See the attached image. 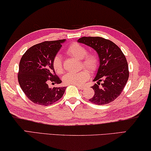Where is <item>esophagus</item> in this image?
Instances as JSON below:
<instances>
[{"label": "esophagus", "mask_w": 151, "mask_h": 151, "mask_svg": "<svg viewBox=\"0 0 151 151\" xmlns=\"http://www.w3.org/2000/svg\"><path fill=\"white\" fill-rule=\"evenodd\" d=\"M76 87L79 88L80 89H82V88H83V87H83V86H82V85H76Z\"/></svg>", "instance_id": "obj_1"}]
</instances>
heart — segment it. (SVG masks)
I'll list each match as a JSON object with an SVG mask.
<instances>
[{
	"label": "heart",
	"instance_id": "b5f03b06",
	"mask_svg": "<svg viewBox=\"0 0 151 151\" xmlns=\"http://www.w3.org/2000/svg\"><path fill=\"white\" fill-rule=\"evenodd\" d=\"M66 53L76 58L81 60L82 65L90 71H93L98 66V57L94 53L87 54V50L85 46L77 43L71 44L66 49ZM53 67L57 74L63 73L64 68L61 56L56 55L53 60ZM89 77L87 70H81L76 73L70 72L64 75V83L66 85H81Z\"/></svg>",
	"mask_w": 151,
	"mask_h": 151
}]
</instances>
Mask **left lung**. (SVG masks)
Instances as JSON below:
<instances>
[{
  "label": "left lung",
  "instance_id": "obj_1",
  "mask_svg": "<svg viewBox=\"0 0 151 151\" xmlns=\"http://www.w3.org/2000/svg\"><path fill=\"white\" fill-rule=\"evenodd\" d=\"M78 42L95 50L99 56V66L93 81H97V84L91 87L95 94L89 101L97 105L114 101L121 94L129 77L128 63L123 52L116 44L103 37H83Z\"/></svg>",
  "mask_w": 151,
  "mask_h": 151
}]
</instances>
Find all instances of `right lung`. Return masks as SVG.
Returning <instances> with one entry per match:
<instances>
[{
  "instance_id": "1",
  "label": "right lung",
  "mask_w": 151,
  "mask_h": 151,
  "mask_svg": "<svg viewBox=\"0 0 151 151\" xmlns=\"http://www.w3.org/2000/svg\"><path fill=\"white\" fill-rule=\"evenodd\" d=\"M66 40L44 42L29 48L19 63L18 81L30 101L40 106H49L63 96L65 87L50 88L47 83H62L55 73L53 60Z\"/></svg>"
}]
</instances>
